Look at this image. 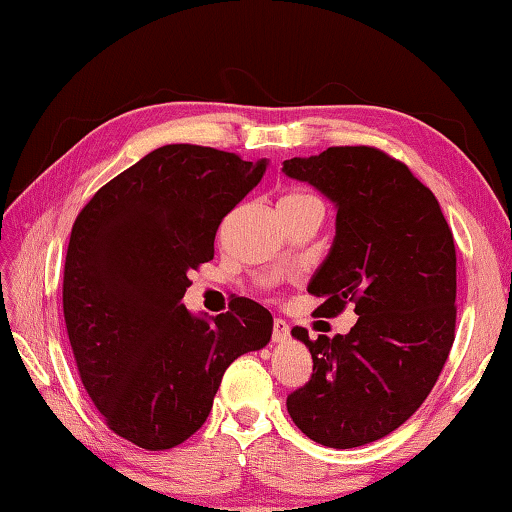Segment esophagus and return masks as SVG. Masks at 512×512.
I'll use <instances>...</instances> for the list:
<instances>
[{
	"mask_svg": "<svg viewBox=\"0 0 512 512\" xmlns=\"http://www.w3.org/2000/svg\"><path fill=\"white\" fill-rule=\"evenodd\" d=\"M289 334H291V329H289V325H287V320L275 318V320H273V341H275V343H284V341L289 339Z\"/></svg>",
	"mask_w": 512,
	"mask_h": 512,
	"instance_id": "34e87169",
	"label": "esophagus"
}]
</instances>
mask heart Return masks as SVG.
<instances>
[{
    "instance_id": "obj_1",
    "label": "heart",
    "mask_w": 512,
    "mask_h": 512,
    "mask_svg": "<svg viewBox=\"0 0 512 512\" xmlns=\"http://www.w3.org/2000/svg\"><path fill=\"white\" fill-rule=\"evenodd\" d=\"M309 198H314V196L302 194V192H289L280 198V203H298V201H309Z\"/></svg>"
}]
</instances>
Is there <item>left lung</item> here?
I'll return each instance as SVG.
<instances>
[{
	"mask_svg": "<svg viewBox=\"0 0 512 512\" xmlns=\"http://www.w3.org/2000/svg\"><path fill=\"white\" fill-rule=\"evenodd\" d=\"M289 178L336 205V237L307 291L316 316H339L348 334H291L314 359L287 397L296 427L316 443L350 449L388 436L420 409L443 370L456 329V248L443 210L404 162L375 146H329L284 160Z\"/></svg>",
	"mask_w": 512,
	"mask_h": 512,
	"instance_id": "8db88e82",
	"label": "left lung"
}]
</instances>
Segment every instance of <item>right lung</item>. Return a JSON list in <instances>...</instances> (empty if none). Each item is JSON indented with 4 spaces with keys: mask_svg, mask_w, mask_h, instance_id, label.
Instances as JSON below:
<instances>
[{
    "mask_svg": "<svg viewBox=\"0 0 512 512\" xmlns=\"http://www.w3.org/2000/svg\"><path fill=\"white\" fill-rule=\"evenodd\" d=\"M266 160L167 144L103 185L76 216L63 275L67 336L85 391L117 436L171 449L203 427L232 361L271 341L273 316L232 298L214 318L183 296L214 257L223 216Z\"/></svg>",
    "mask_w": 512,
    "mask_h": 512,
    "instance_id": "obj_1",
    "label": "right lung"
}]
</instances>
